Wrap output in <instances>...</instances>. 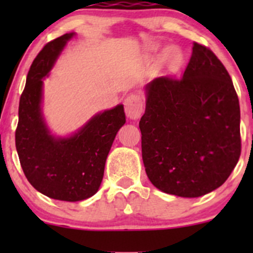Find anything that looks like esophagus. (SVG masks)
Returning <instances> with one entry per match:
<instances>
[{
  "mask_svg": "<svg viewBox=\"0 0 253 253\" xmlns=\"http://www.w3.org/2000/svg\"><path fill=\"white\" fill-rule=\"evenodd\" d=\"M125 111L126 115L132 120H136L141 116L143 111L142 96L138 94H131L125 99Z\"/></svg>",
  "mask_w": 253,
  "mask_h": 253,
  "instance_id": "esophagus-1",
  "label": "esophagus"
}]
</instances>
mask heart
I'll use <instances>...</instances> for the list:
<instances>
[{"label":"heart","mask_w":253,"mask_h":253,"mask_svg":"<svg viewBox=\"0 0 253 253\" xmlns=\"http://www.w3.org/2000/svg\"><path fill=\"white\" fill-rule=\"evenodd\" d=\"M164 56H165V60H167L170 65H176V63L180 62V60H181L180 51H178L176 47L168 48V50L165 51Z\"/></svg>","instance_id":"1"}]
</instances>
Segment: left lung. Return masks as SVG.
I'll return each mask as SVG.
<instances>
[{"label":"left lung","instance_id":"left-lung-1","mask_svg":"<svg viewBox=\"0 0 253 253\" xmlns=\"http://www.w3.org/2000/svg\"><path fill=\"white\" fill-rule=\"evenodd\" d=\"M145 90L139 128L150 182L188 198L220 187L241 154L239 98L220 60L193 42L182 77H158Z\"/></svg>","mask_w":253,"mask_h":253}]
</instances>
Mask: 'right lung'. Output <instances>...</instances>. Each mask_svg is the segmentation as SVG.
Wrapping results in <instances>:
<instances>
[{
  "label": "right lung",
  "mask_w": 253,
  "mask_h": 253,
  "mask_svg": "<svg viewBox=\"0 0 253 253\" xmlns=\"http://www.w3.org/2000/svg\"><path fill=\"white\" fill-rule=\"evenodd\" d=\"M73 33L47 42L33 61L19 100L16 148L30 185L53 200L77 202L95 195L117 131L126 122L124 105L95 115L68 138L51 136L42 115V78Z\"/></svg>",
  "instance_id": "right-lung-1"
}]
</instances>
